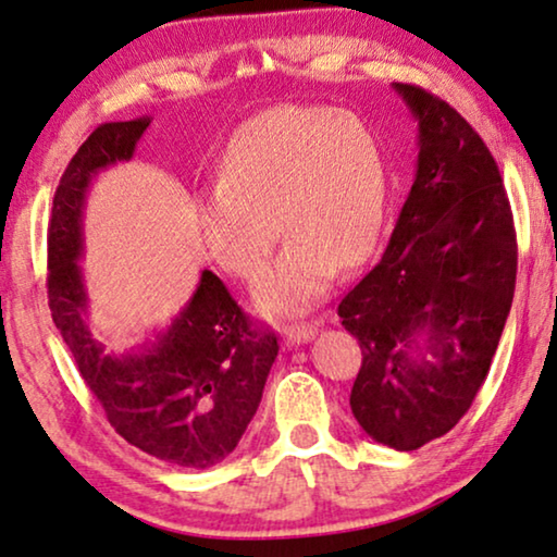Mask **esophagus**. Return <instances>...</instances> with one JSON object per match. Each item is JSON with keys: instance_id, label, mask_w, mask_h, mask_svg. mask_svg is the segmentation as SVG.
Returning <instances> with one entry per match:
<instances>
[{"instance_id": "34e87169", "label": "esophagus", "mask_w": 557, "mask_h": 557, "mask_svg": "<svg viewBox=\"0 0 557 557\" xmlns=\"http://www.w3.org/2000/svg\"><path fill=\"white\" fill-rule=\"evenodd\" d=\"M314 335H318V325H287L282 330V339H285L287 347L307 343V339H312Z\"/></svg>"}]
</instances>
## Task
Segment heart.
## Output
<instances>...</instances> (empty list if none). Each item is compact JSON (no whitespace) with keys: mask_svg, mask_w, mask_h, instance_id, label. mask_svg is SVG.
I'll return each instance as SVG.
<instances>
[{"mask_svg":"<svg viewBox=\"0 0 557 557\" xmlns=\"http://www.w3.org/2000/svg\"><path fill=\"white\" fill-rule=\"evenodd\" d=\"M387 164L368 122L332 107L280 104L247 120L222 154L218 187L195 199L207 255L252 282L277 232L287 247L255 289L268 314H297L383 235Z\"/></svg>","mask_w":557,"mask_h":557,"instance_id":"obj_1","label":"heart"}]
</instances>
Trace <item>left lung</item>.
Wrapping results in <instances>:
<instances>
[{
    "instance_id": "left-lung-1",
    "label": "left lung",
    "mask_w": 557,
    "mask_h": 557,
    "mask_svg": "<svg viewBox=\"0 0 557 557\" xmlns=\"http://www.w3.org/2000/svg\"><path fill=\"white\" fill-rule=\"evenodd\" d=\"M420 129L418 172L380 260L337 305L362 362L350 393L372 440L418 450L483 387L516 293V225L491 149L460 112L395 82Z\"/></svg>"
}]
</instances>
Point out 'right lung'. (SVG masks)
Returning a JSON list of instances; mask_svg holds the SVG:
<instances>
[{
	"mask_svg": "<svg viewBox=\"0 0 557 557\" xmlns=\"http://www.w3.org/2000/svg\"><path fill=\"white\" fill-rule=\"evenodd\" d=\"M149 117L104 122L89 135L57 185L47 230V297L82 380L129 445L174 468H212L250 425L277 335L243 312L214 272L205 270L193 300L145 350L107 355L87 325L82 210L99 170L135 154Z\"/></svg>",
	"mask_w": 557,
	"mask_h": 557,
	"instance_id": "obj_1",
	"label": "right lung"
}]
</instances>
